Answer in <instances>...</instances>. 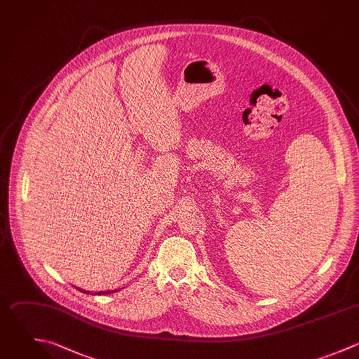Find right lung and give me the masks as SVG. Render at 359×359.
Returning <instances> with one entry per match:
<instances>
[{
    "mask_svg": "<svg viewBox=\"0 0 359 359\" xmlns=\"http://www.w3.org/2000/svg\"><path fill=\"white\" fill-rule=\"evenodd\" d=\"M81 292H83V294H89V292H86V291H83V290H81V288H78ZM96 295H106V294H111V292H109V291H106V292H95Z\"/></svg>",
    "mask_w": 359,
    "mask_h": 359,
    "instance_id": "1",
    "label": "right lung"
}]
</instances>
